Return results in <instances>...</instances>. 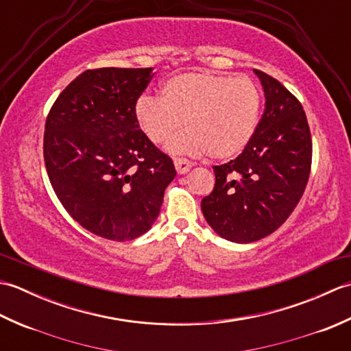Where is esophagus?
<instances>
[{
	"label": "esophagus",
	"mask_w": 351,
	"mask_h": 351,
	"mask_svg": "<svg viewBox=\"0 0 351 351\" xmlns=\"http://www.w3.org/2000/svg\"><path fill=\"white\" fill-rule=\"evenodd\" d=\"M173 164L178 173H187L191 169V161H189L187 158H175Z\"/></svg>",
	"instance_id": "34e87169"
}]
</instances>
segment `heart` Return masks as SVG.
I'll return each mask as SVG.
<instances>
[{"label": "heart", "instance_id": "obj_1", "mask_svg": "<svg viewBox=\"0 0 351 351\" xmlns=\"http://www.w3.org/2000/svg\"><path fill=\"white\" fill-rule=\"evenodd\" d=\"M263 93L250 77L213 72H185L169 78L162 96L141 95L136 117L147 138L169 143L175 154L206 152L213 160L240 155L255 136Z\"/></svg>", "mask_w": 351, "mask_h": 351}]
</instances>
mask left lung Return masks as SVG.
Masks as SVG:
<instances>
[{
    "label": "left lung",
    "mask_w": 351,
    "mask_h": 351,
    "mask_svg": "<svg viewBox=\"0 0 351 351\" xmlns=\"http://www.w3.org/2000/svg\"><path fill=\"white\" fill-rule=\"evenodd\" d=\"M265 110L247 147L221 166L202 199V213L220 237L253 243L273 234L302 199L312 164V138L300 101L268 73L255 69Z\"/></svg>",
    "instance_id": "left-lung-1"
}]
</instances>
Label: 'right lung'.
Returning a JSON list of instances; mask_svg holds the SVG:
<instances>
[{
  "label": "right lung",
  "instance_id": "obj_1",
  "mask_svg": "<svg viewBox=\"0 0 351 351\" xmlns=\"http://www.w3.org/2000/svg\"><path fill=\"white\" fill-rule=\"evenodd\" d=\"M152 68L87 69L45 122L43 160L64 210L92 234L128 241L147 232L176 170L140 130L137 99Z\"/></svg>",
  "mask_w": 351,
  "mask_h": 351
}]
</instances>
